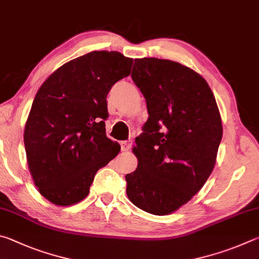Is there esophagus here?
Wrapping results in <instances>:
<instances>
[{
  "label": "esophagus",
  "mask_w": 259,
  "mask_h": 259,
  "mask_svg": "<svg viewBox=\"0 0 259 259\" xmlns=\"http://www.w3.org/2000/svg\"><path fill=\"white\" fill-rule=\"evenodd\" d=\"M120 147L122 151H127L130 150L131 147H132V141L131 140H126V141H121L120 142Z\"/></svg>",
  "instance_id": "1"
}]
</instances>
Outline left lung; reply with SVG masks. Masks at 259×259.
<instances>
[{
  "label": "left lung",
  "mask_w": 259,
  "mask_h": 259,
  "mask_svg": "<svg viewBox=\"0 0 259 259\" xmlns=\"http://www.w3.org/2000/svg\"><path fill=\"white\" fill-rule=\"evenodd\" d=\"M131 76L149 117L135 139L139 164L125 176L126 193L140 209L167 215L191 200L214 169L220 110L207 81L179 62L135 59Z\"/></svg>",
  "instance_id": "8db88e82"
}]
</instances>
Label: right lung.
Returning a JSON list of instances; mask_svg holds the SVG:
<instances>
[{
  "mask_svg": "<svg viewBox=\"0 0 259 259\" xmlns=\"http://www.w3.org/2000/svg\"><path fill=\"white\" fill-rule=\"evenodd\" d=\"M132 65L119 52H90L61 66L36 93L25 126L27 161L39 193L54 205L83 200L97 171L119 152L106 134L107 95Z\"/></svg>",
  "mask_w": 259,
  "mask_h": 259,
  "instance_id": "right-lung-1",
  "label": "right lung"
}]
</instances>
